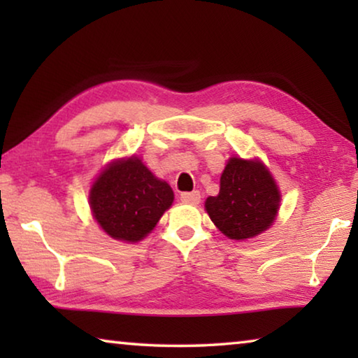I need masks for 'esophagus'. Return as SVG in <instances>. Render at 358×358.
<instances>
[{"label": "esophagus", "mask_w": 358, "mask_h": 358, "mask_svg": "<svg viewBox=\"0 0 358 358\" xmlns=\"http://www.w3.org/2000/svg\"><path fill=\"white\" fill-rule=\"evenodd\" d=\"M180 199L186 203H191V205H197L201 202V192L199 191H192V192H181Z\"/></svg>", "instance_id": "obj_1"}]
</instances>
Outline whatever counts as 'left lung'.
<instances>
[{
  "label": "left lung",
  "instance_id": "1",
  "mask_svg": "<svg viewBox=\"0 0 358 358\" xmlns=\"http://www.w3.org/2000/svg\"><path fill=\"white\" fill-rule=\"evenodd\" d=\"M280 199V191L262 162L232 157L221 175L220 194L208 197L205 208L224 235L245 240L271 226Z\"/></svg>",
  "mask_w": 358,
  "mask_h": 358
}]
</instances>
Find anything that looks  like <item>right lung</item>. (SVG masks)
I'll use <instances>...</instances> for the list:
<instances>
[{
  "instance_id": "right-lung-1",
  "label": "right lung",
  "mask_w": 358,
  "mask_h": 358,
  "mask_svg": "<svg viewBox=\"0 0 358 358\" xmlns=\"http://www.w3.org/2000/svg\"><path fill=\"white\" fill-rule=\"evenodd\" d=\"M172 202V187L134 156L108 166L90 192L96 221L110 237L123 241L142 240Z\"/></svg>"
}]
</instances>
